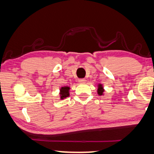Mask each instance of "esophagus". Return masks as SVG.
<instances>
[{
    "label": "esophagus",
    "mask_w": 154,
    "mask_h": 154,
    "mask_svg": "<svg viewBox=\"0 0 154 154\" xmlns=\"http://www.w3.org/2000/svg\"><path fill=\"white\" fill-rule=\"evenodd\" d=\"M79 83H85V79H81L79 80Z\"/></svg>",
    "instance_id": "34e87169"
}]
</instances>
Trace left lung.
Returning a JSON list of instances; mask_svg holds the SVG:
<instances>
[{"label": "left lung", "mask_w": 154, "mask_h": 154, "mask_svg": "<svg viewBox=\"0 0 154 154\" xmlns=\"http://www.w3.org/2000/svg\"><path fill=\"white\" fill-rule=\"evenodd\" d=\"M97 94L99 95H103V92H104V88H103V86L102 84H98L97 85Z\"/></svg>", "instance_id": "1"}]
</instances>
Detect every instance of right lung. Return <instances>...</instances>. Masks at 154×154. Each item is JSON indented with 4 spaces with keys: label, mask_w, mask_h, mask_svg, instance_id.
Returning a JSON list of instances; mask_svg holds the SVG:
<instances>
[{
    "label": "right lung",
    "mask_w": 154,
    "mask_h": 154,
    "mask_svg": "<svg viewBox=\"0 0 154 154\" xmlns=\"http://www.w3.org/2000/svg\"><path fill=\"white\" fill-rule=\"evenodd\" d=\"M69 90L70 87L69 86H64L61 87L60 88V98L61 100H63L66 97L69 96Z\"/></svg>",
    "instance_id": "obj_1"
}]
</instances>
